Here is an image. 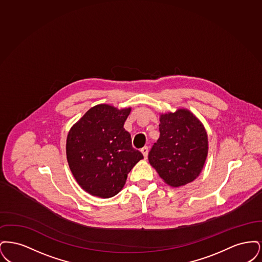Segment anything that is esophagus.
Returning a JSON list of instances; mask_svg holds the SVG:
<instances>
[{
    "label": "esophagus",
    "instance_id": "1",
    "mask_svg": "<svg viewBox=\"0 0 262 262\" xmlns=\"http://www.w3.org/2000/svg\"><path fill=\"white\" fill-rule=\"evenodd\" d=\"M141 153L143 154L144 156V159H147V156H148V147L147 146H144L143 148H141Z\"/></svg>",
    "mask_w": 262,
    "mask_h": 262
}]
</instances>
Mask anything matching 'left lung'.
Listing matches in <instances>:
<instances>
[{
  "label": "left lung",
  "mask_w": 262,
  "mask_h": 262,
  "mask_svg": "<svg viewBox=\"0 0 262 262\" xmlns=\"http://www.w3.org/2000/svg\"><path fill=\"white\" fill-rule=\"evenodd\" d=\"M160 137L148 153L150 165L172 187L185 186L200 174L208 152L207 134L187 110L161 115Z\"/></svg>",
  "instance_id": "1"
}]
</instances>
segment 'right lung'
<instances>
[{
  "mask_svg": "<svg viewBox=\"0 0 262 262\" xmlns=\"http://www.w3.org/2000/svg\"><path fill=\"white\" fill-rule=\"evenodd\" d=\"M130 108L101 104L85 113L67 138L70 169L88 193L103 199L116 195L127 174L143 155L132 145L124 124Z\"/></svg>",
  "mask_w": 262,
  "mask_h": 262,
  "instance_id": "add662e5",
  "label": "right lung"
}]
</instances>
